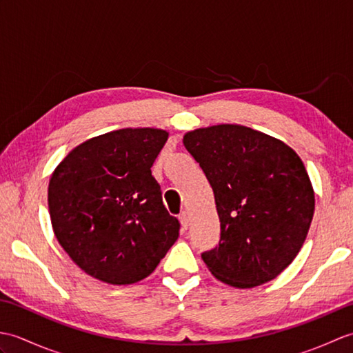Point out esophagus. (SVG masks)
Instances as JSON below:
<instances>
[{"label": "esophagus", "mask_w": 353, "mask_h": 353, "mask_svg": "<svg viewBox=\"0 0 353 353\" xmlns=\"http://www.w3.org/2000/svg\"><path fill=\"white\" fill-rule=\"evenodd\" d=\"M179 220H181V224L183 230L188 229V224H190V216H188V212H181V215H179Z\"/></svg>", "instance_id": "1"}]
</instances>
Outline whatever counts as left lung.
I'll list each match as a JSON object with an SVG mask.
<instances>
[{
  "label": "left lung",
  "instance_id": "1",
  "mask_svg": "<svg viewBox=\"0 0 353 353\" xmlns=\"http://www.w3.org/2000/svg\"><path fill=\"white\" fill-rule=\"evenodd\" d=\"M183 144L212 186L220 243L201 253L216 279L253 288L282 273L312 221V185L282 141L236 124L188 132Z\"/></svg>",
  "mask_w": 353,
  "mask_h": 353
}]
</instances>
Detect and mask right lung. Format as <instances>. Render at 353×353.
Here are the masks:
<instances>
[{"instance_id":"right-lung-1","label":"right lung","mask_w":353,"mask_h":353,"mask_svg":"<svg viewBox=\"0 0 353 353\" xmlns=\"http://www.w3.org/2000/svg\"><path fill=\"white\" fill-rule=\"evenodd\" d=\"M167 139V132L148 127L104 133L74 148L52 172V230L70 258L95 279L142 281L176 243L181 223L168 214L152 176Z\"/></svg>"}]
</instances>
